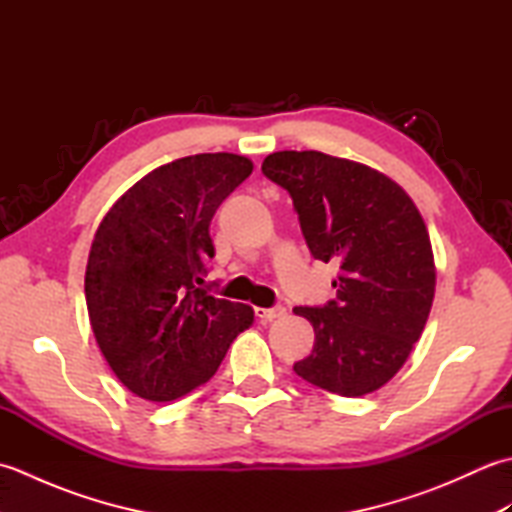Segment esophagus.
I'll return each mask as SVG.
<instances>
[{"mask_svg": "<svg viewBox=\"0 0 512 512\" xmlns=\"http://www.w3.org/2000/svg\"><path fill=\"white\" fill-rule=\"evenodd\" d=\"M286 314V308L284 306H273V308H255V317L259 321H273V319H279L284 317Z\"/></svg>", "mask_w": 512, "mask_h": 512, "instance_id": "34e87169", "label": "esophagus"}]
</instances>
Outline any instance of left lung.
<instances>
[{"label":"left lung","instance_id":"obj_1","mask_svg":"<svg viewBox=\"0 0 512 512\" xmlns=\"http://www.w3.org/2000/svg\"><path fill=\"white\" fill-rule=\"evenodd\" d=\"M262 173L290 193L312 257L339 264L334 299L292 310L314 328L310 356L292 369L332 394H372L405 365L429 317L427 226L394 180L352 160L277 151Z\"/></svg>","mask_w":512,"mask_h":512}]
</instances>
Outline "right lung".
I'll return each instance as SVG.
<instances>
[{
  "label": "right lung",
  "instance_id": "right-lung-1",
  "mask_svg": "<svg viewBox=\"0 0 512 512\" xmlns=\"http://www.w3.org/2000/svg\"><path fill=\"white\" fill-rule=\"evenodd\" d=\"M253 173L235 154L178 158L138 180L94 235L85 301L105 361L136 396L176 400L206 383L253 308L209 295V224Z\"/></svg>",
  "mask_w": 512,
  "mask_h": 512
}]
</instances>
